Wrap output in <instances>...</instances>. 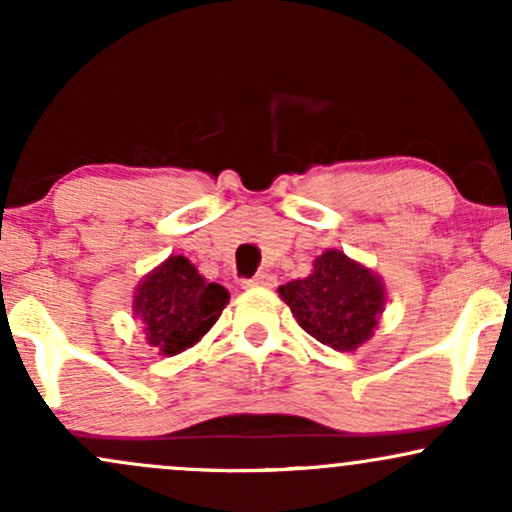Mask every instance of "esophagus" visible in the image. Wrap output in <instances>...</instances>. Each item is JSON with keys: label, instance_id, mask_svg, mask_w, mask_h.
I'll use <instances>...</instances> for the list:
<instances>
[{"label": "esophagus", "instance_id": "1", "mask_svg": "<svg viewBox=\"0 0 512 512\" xmlns=\"http://www.w3.org/2000/svg\"><path fill=\"white\" fill-rule=\"evenodd\" d=\"M276 284V279L272 274H257V276H252V279H243L240 281V286H243V289H269V286H274Z\"/></svg>", "mask_w": 512, "mask_h": 512}]
</instances>
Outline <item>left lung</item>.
<instances>
[{"label":"left lung","mask_w":512,"mask_h":512,"mask_svg":"<svg viewBox=\"0 0 512 512\" xmlns=\"http://www.w3.org/2000/svg\"><path fill=\"white\" fill-rule=\"evenodd\" d=\"M279 296L298 325L334 351L366 344L387 303L383 276L334 248L315 257L305 279L279 286Z\"/></svg>","instance_id":"left-lung-1"}]
</instances>
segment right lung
<instances>
[{
  "mask_svg": "<svg viewBox=\"0 0 512 512\" xmlns=\"http://www.w3.org/2000/svg\"><path fill=\"white\" fill-rule=\"evenodd\" d=\"M231 301L221 284H209L187 257L170 255L134 289L132 315L146 344L161 356H178L207 334Z\"/></svg>",
  "mask_w": 512,
  "mask_h": 512,
  "instance_id": "obj_1",
  "label": "right lung"
}]
</instances>
